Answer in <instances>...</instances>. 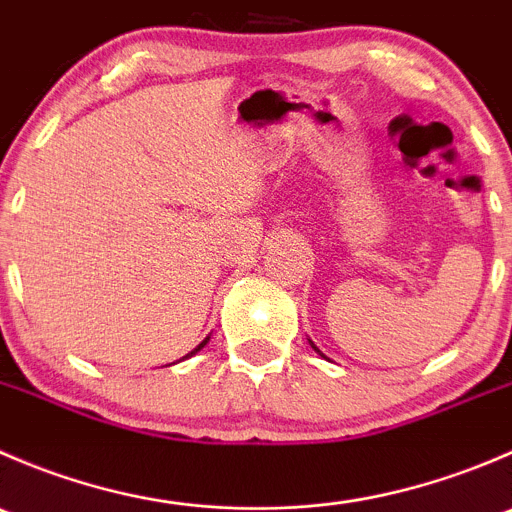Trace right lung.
I'll use <instances>...</instances> for the list:
<instances>
[{
    "label": "right lung",
    "mask_w": 512,
    "mask_h": 512,
    "mask_svg": "<svg viewBox=\"0 0 512 512\" xmlns=\"http://www.w3.org/2000/svg\"><path fill=\"white\" fill-rule=\"evenodd\" d=\"M205 344H208V339H205V342H200V344H198V347H195V349H193V352H190L188 356H193L195 352H200V349H203V347H205Z\"/></svg>",
    "instance_id": "add662e5"
}]
</instances>
